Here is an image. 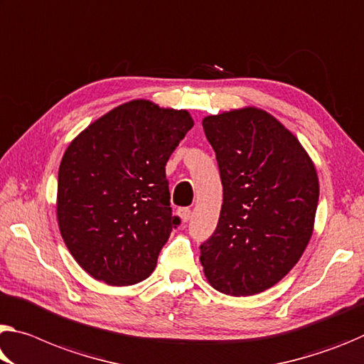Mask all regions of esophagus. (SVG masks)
Instances as JSON below:
<instances>
[{
    "mask_svg": "<svg viewBox=\"0 0 364 364\" xmlns=\"http://www.w3.org/2000/svg\"><path fill=\"white\" fill-rule=\"evenodd\" d=\"M176 212L183 222H188L189 218H191V209H189V207H180Z\"/></svg>",
    "mask_w": 364,
    "mask_h": 364,
    "instance_id": "obj_1",
    "label": "esophagus"
}]
</instances>
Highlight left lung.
<instances>
[{"label": "left lung", "instance_id": "obj_1", "mask_svg": "<svg viewBox=\"0 0 364 364\" xmlns=\"http://www.w3.org/2000/svg\"><path fill=\"white\" fill-rule=\"evenodd\" d=\"M223 204L200 262L215 290L250 296L290 272L313 235L319 200L313 161L290 131L257 108L207 117Z\"/></svg>", "mask_w": 364, "mask_h": 364}]
</instances>
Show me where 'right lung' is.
<instances>
[{"instance_id":"add662e5","label":"right lung","mask_w":364,"mask_h":364,"mask_svg":"<svg viewBox=\"0 0 364 364\" xmlns=\"http://www.w3.org/2000/svg\"><path fill=\"white\" fill-rule=\"evenodd\" d=\"M193 124L184 109L132 100L69 144L58 171V223L94 279L132 285L154 272L181 223L171 213L165 165Z\"/></svg>"}]
</instances>
